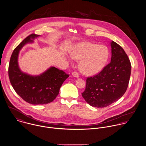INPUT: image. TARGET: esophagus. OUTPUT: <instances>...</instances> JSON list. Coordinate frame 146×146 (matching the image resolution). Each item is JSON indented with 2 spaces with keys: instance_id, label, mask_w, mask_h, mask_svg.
Instances as JSON below:
<instances>
[{
  "instance_id": "esophagus-1",
  "label": "esophagus",
  "mask_w": 146,
  "mask_h": 146,
  "mask_svg": "<svg viewBox=\"0 0 146 146\" xmlns=\"http://www.w3.org/2000/svg\"><path fill=\"white\" fill-rule=\"evenodd\" d=\"M72 75H73L74 77H76V78L79 77V74H78V73L77 72H76V71L72 72Z\"/></svg>"
}]
</instances>
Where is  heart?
<instances>
[{"label": "heart", "mask_w": 146, "mask_h": 146, "mask_svg": "<svg viewBox=\"0 0 146 146\" xmlns=\"http://www.w3.org/2000/svg\"><path fill=\"white\" fill-rule=\"evenodd\" d=\"M109 51L105 45H98L90 42L78 44L72 53V57L80 60V68L84 74L94 75L105 66L109 59Z\"/></svg>", "instance_id": "obj_1"}]
</instances>
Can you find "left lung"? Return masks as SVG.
Here are the masks:
<instances>
[{
	"label": "left lung",
	"mask_w": 146,
	"mask_h": 146,
	"mask_svg": "<svg viewBox=\"0 0 146 146\" xmlns=\"http://www.w3.org/2000/svg\"><path fill=\"white\" fill-rule=\"evenodd\" d=\"M111 59L109 64L97 74L87 77L82 97L91 106L105 108L117 101L127 91L131 64L124 49L111 42Z\"/></svg>",
	"instance_id": "8db88e82"
}]
</instances>
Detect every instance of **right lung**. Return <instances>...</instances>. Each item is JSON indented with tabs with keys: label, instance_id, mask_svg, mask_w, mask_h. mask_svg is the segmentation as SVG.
<instances>
[{
	"label": "right lung",
	"instance_id": "add662e5",
	"mask_svg": "<svg viewBox=\"0 0 146 146\" xmlns=\"http://www.w3.org/2000/svg\"><path fill=\"white\" fill-rule=\"evenodd\" d=\"M39 36L31 34L26 37L13 50L8 67L11 83L17 94L23 100L33 105L47 104L54 101L69 74L55 67H51L38 76H32L22 72L18 65L19 50L27 43Z\"/></svg>",
	"mask_w": 146,
	"mask_h": 146
}]
</instances>
